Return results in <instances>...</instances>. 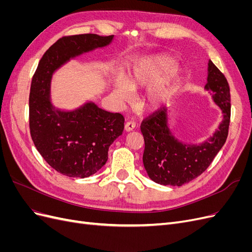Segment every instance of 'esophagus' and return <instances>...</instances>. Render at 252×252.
Segmentation results:
<instances>
[{"mask_svg":"<svg viewBox=\"0 0 252 252\" xmlns=\"http://www.w3.org/2000/svg\"><path fill=\"white\" fill-rule=\"evenodd\" d=\"M134 127H135L134 122L133 121H129V122H127V123L125 124V130L126 131H131V130H133Z\"/></svg>","mask_w":252,"mask_h":252,"instance_id":"obj_1","label":"esophagus"}]
</instances>
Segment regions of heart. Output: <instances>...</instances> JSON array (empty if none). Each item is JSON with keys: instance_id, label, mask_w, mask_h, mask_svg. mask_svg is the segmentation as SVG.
<instances>
[{"instance_id": "1", "label": "heart", "mask_w": 252, "mask_h": 252, "mask_svg": "<svg viewBox=\"0 0 252 252\" xmlns=\"http://www.w3.org/2000/svg\"><path fill=\"white\" fill-rule=\"evenodd\" d=\"M179 73L180 68L173 65L172 58L166 55L152 56L141 61L126 83L117 84L114 94L119 100L126 101L130 98V90H138L158 82L148 91L146 96L147 104L157 107L168 100Z\"/></svg>"}]
</instances>
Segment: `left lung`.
Listing matches in <instances>:
<instances>
[{"label": "left lung", "mask_w": 252, "mask_h": 252, "mask_svg": "<svg viewBox=\"0 0 252 252\" xmlns=\"http://www.w3.org/2000/svg\"><path fill=\"white\" fill-rule=\"evenodd\" d=\"M206 90L223 113V121L212 136L201 144L186 145L175 139L168 127V110L159 108L143 120L141 131L145 149L143 164L148 177L158 184L182 186L201 175L223 147L230 123V89L225 75L211 61Z\"/></svg>", "instance_id": "1"}]
</instances>
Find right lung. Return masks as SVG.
I'll return each mask as SVG.
<instances>
[{
  "mask_svg": "<svg viewBox=\"0 0 252 252\" xmlns=\"http://www.w3.org/2000/svg\"><path fill=\"white\" fill-rule=\"evenodd\" d=\"M113 35L61 37L40 60L29 94V128L37 151L53 169L70 178H88L107 162L108 149L124 130V117L88 102L64 111L50 102L52 74L70 59L107 46Z\"/></svg>",
  "mask_w": 252,
  "mask_h": 252,
  "instance_id": "1",
  "label": "right lung"
}]
</instances>
